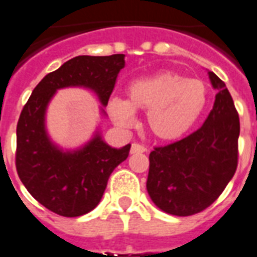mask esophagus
<instances>
[{
	"instance_id": "1",
	"label": "esophagus",
	"mask_w": 257,
	"mask_h": 257,
	"mask_svg": "<svg viewBox=\"0 0 257 257\" xmlns=\"http://www.w3.org/2000/svg\"><path fill=\"white\" fill-rule=\"evenodd\" d=\"M144 152H147V148H145L144 145L135 143V144H132V147H131V153H132V155H135V153H144Z\"/></svg>"
}]
</instances>
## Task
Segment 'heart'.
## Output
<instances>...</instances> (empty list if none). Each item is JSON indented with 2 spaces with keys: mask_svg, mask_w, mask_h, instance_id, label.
Here are the masks:
<instances>
[{
  "mask_svg": "<svg viewBox=\"0 0 257 257\" xmlns=\"http://www.w3.org/2000/svg\"><path fill=\"white\" fill-rule=\"evenodd\" d=\"M204 82L171 70L140 78L128 86V98L113 97L108 113L113 122L129 128L136 122L135 110H147L145 124L157 140L175 141L196 124L207 104Z\"/></svg>",
  "mask_w": 257,
  "mask_h": 257,
  "instance_id": "b5f03b06",
  "label": "heart"
}]
</instances>
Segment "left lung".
Here are the masks:
<instances>
[{"instance_id": "1", "label": "left lung", "mask_w": 257, "mask_h": 257, "mask_svg": "<svg viewBox=\"0 0 257 257\" xmlns=\"http://www.w3.org/2000/svg\"><path fill=\"white\" fill-rule=\"evenodd\" d=\"M208 76L217 94L203 126L149 155L147 191L155 205L169 215L204 211L221 195L237 168L239 114L225 84L213 72Z\"/></svg>"}]
</instances>
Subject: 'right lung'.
Returning <instances> with one entry per match:
<instances>
[{
    "mask_svg": "<svg viewBox=\"0 0 257 257\" xmlns=\"http://www.w3.org/2000/svg\"><path fill=\"white\" fill-rule=\"evenodd\" d=\"M124 66L125 54L77 56L46 74L22 109L17 124V173L30 195L57 215L77 217L94 209L113 169L126 160L131 144L112 148L97 129L86 144L64 151L46 131L48 105L58 89L78 86L90 89L106 106ZM101 113L105 116L104 108Z\"/></svg>",
    "mask_w": 257,
    "mask_h": 257,
    "instance_id": "obj_1",
    "label": "right lung"
}]
</instances>
